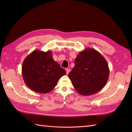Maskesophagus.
<instances>
[{
    "instance_id": "esophagus-1",
    "label": "esophagus",
    "mask_w": 132,
    "mask_h": 132,
    "mask_svg": "<svg viewBox=\"0 0 132 132\" xmlns=\"http://www.w3.org/2000/svg\"><path fill=\"white\" fill-rule=\"evenodd\" d=\"M65 70H66V73H67V74H68V73L70 72V69H69V68H67V69H65Z\"/></svg>"
}]
</instances>
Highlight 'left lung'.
Instances as JSON below:
<instances>
[{
    "label": "left lung",
    "mask_w": 132,
    "mask_h": 132,
    "mask_svg": "<svg viewBox=\"0 0 132 132\" xmlns=\"http://www.w3.org/2000/svg\"><path fill=\"white\" fill-rule=\"evenodd\" d=\"M109 74V65L103 55L94 48H87L77 55L68 77L80 95L89 96L105 86Z\"/></svg>",
    "instance_id": "8db88e82"
}]
</instances>
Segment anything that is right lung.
Here are the masks:
<instances>
[{
    "label": "right lung",
    "instance_id": "1",
    "mask_svg": "<svg viewBox=\"0 0 132 132\" xmlns=\"http://www.w3.org/2000/svg\"><path fill=\"white\" fill-rule=\"evenodd\" d=\"M66 74L54 61L50 51L34 50L22 63V76L25 84L36 93L47 94L53 90L58 80Z\"/></svg>",
    "mask_w": 132,
    "mask_h": 132
}]
</instances>
